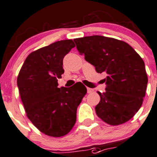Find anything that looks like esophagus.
I'll return each instance as SVG.
<instances>
[{
  "mask_svg": "<svg viewBox=\"0 0 157 157\" xmlns=\"http://www.w3.org/2000/svg\"><path fill=\"white\" fill-rule=\"evenodd\" d=\"M93 91H94L93 89H91V88H87V93H88V94L92 93V92H93Z\"/></svg>",
  "mask_w": 157,
  "mask_h": 157,
  "instance_id": "obj_1",
  "label": "esophagus"
}]
</instances>
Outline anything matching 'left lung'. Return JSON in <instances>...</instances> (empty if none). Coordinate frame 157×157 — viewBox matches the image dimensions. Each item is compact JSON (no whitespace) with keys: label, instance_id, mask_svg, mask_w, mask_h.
<instances>
[{"label":"left lung","instance_id":"8db88e82","mask_svg":"<svg viewBox=\"0 0 157 157\" xmlns=\"http://www.w3.org/2000/svg\"><path fill=\"white\" fill-rule=\"evenodd\" d=\"M77 49L98 73L107 74L105 92L95 107L105 122L118 125L131 119L143 105L148 77L145 63L131 45L113 38L92 36L74 39Z\"/></svg>","mask_w":157,"mask_h":157}]
</instances>
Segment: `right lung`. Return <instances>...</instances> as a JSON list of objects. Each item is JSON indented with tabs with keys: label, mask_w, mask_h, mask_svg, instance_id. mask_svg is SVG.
<instances>
[{
	"label": "right lung",
	"mask_w": 157,
	"mask_h": 157,
	"mask_svg": "<svg viewBox=\"0 0 157 157\" xmlns=\"http://www.w3.org/2000/svg\"><path fill=\"white\" fill-rule=\"evenodd\" d=\"M75 46L72 39L61 40L31 52L17 79L26 115L40 132L52 137L70 132L77 120V109L87 88L77 82L59 88L64 73L63 59Z\"/></svg>",
	"instance_id": "1"
}]
</instances>
